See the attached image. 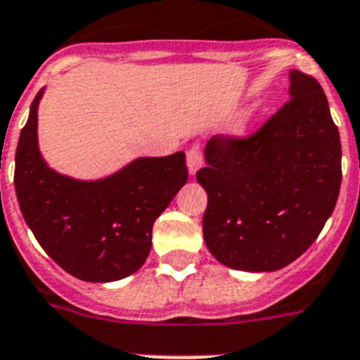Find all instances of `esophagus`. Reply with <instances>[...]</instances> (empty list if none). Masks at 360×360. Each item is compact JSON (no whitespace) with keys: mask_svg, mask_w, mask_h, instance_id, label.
Here are the masks:
<instances>
[{"mask_svg":"<svg viewBox=\"0 0 360 360\" xmlns=\"http://www.w3.org/2000/svg\"><path fill=\"white\" fill-rule=\"evenodd\" d=\"M186 165H188V172L192 175L203 166V151H201L200 144L190 146L188 153H186Z\"/></svg>","mask_w":360,"mask_h":360,"instance_id":"obj_1","label":"esophagus"}]
</instances>
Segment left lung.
Returning <instances> with one entry per match:
<instances>
[{"mask_svg":"<svg viewBox=\"0 0 360 360\" xmlns=\"http://www.w3.org/2000/svg\"><path fill=\"white\" fill-rule=\"evenodd\" d=\"M195 179L207 190L203 236L221 264L274 271L305 253L337 205L338 127L316 79L290 74V98L250 134H216Z\"/></svg>","mask_w":360,"mask_h":360,"instance_id":"8db88e82","label":"left lung"}]
</instances>
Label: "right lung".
<instances>
[{
	"label": "right lung",
	"instance_id": "right-lung-1",
	"mask_svg": "<svg viewBox=\"0 0 360 360\" xmlns=\"http://www.w3.org/2000/svg\"><path fill=\"white\" fill-rule=\"evenodd\" d=\"M31 103L20 133L14 188L38 244L70 276L90 283L118 281L144 264L151 229L188 179L185 151L148 157L103 181H74L49 170L37 144Z\"/></svg>",
	"mask_w": 360,
	"mask_h": 360
}]
</instances>
